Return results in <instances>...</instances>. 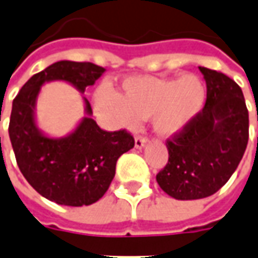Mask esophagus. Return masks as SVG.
I'll return each mask as SVG.
<instances>
[{
    "instance_id": "34e87169",
    "label": "esophagus",
    "mask_w": 258,
    "mask_h": 258,
    "mask_svg": "<svg viewBox=\"0 0 258 258\" xmlns=\"http://www.w3.org/2000/svg\"><path fill=\"white\" fill-rule=\"evenodd\" d=\"M146 144H148L146 138H144V137H135V148L137 149H142Z\"/></svg>"
}]
</instances>
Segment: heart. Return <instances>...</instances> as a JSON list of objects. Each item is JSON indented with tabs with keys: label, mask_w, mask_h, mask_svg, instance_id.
I'll return each instance as SVG.
<instances>
[{
	"label": "heart",
	"mask_w": 258,
	"mask_h": 258,
	"mask_svg": "<svg viewBox=\"0 0 258 258\" xmlns=\"http://www.w3.org/2000/svg\"><path fill=\"white\" fill-rule=\"evenodd\" d=\"M121 95L102 87L94 101L98 112L120 128H135L141 118L152 117L160 137L182 133L205 107L207 90L196 74L181 77L131 76L121 84Z\"/></svg>",
	"instance_id": "b5f03b06"
}]
</instances>
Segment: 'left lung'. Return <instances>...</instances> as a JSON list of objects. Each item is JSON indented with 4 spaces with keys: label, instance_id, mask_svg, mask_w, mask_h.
<instances>
[{
    "label": "left lung",
    "instance_id": "left-lung-1",
    "mask_svg": "<svg viewBox=\"0 0 258 258\" xmlns=\"http://www.w3.org/2000/svg\"><path fill=\"white\" fill-rule=\"evenodd\" d=\"M199 70L207 87L205 109L167 141L168 163L156 175L159 186L178 200L216 194L235 173L249 141V112L240 87L216 70Z\"/></svg>",
    "mask_w": 258,
    "mask_h": 258
}]
</instances>
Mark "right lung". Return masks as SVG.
I'll return each instance as SVG.
<instances>
[{"label": "right lung", "mask_w": 258, "mask_h": 258, "mask_svg": "<svg viewBox=\"0 0 258 258\" xmlns=\"http://www.w3.org/2000/svg\"><path fill=\"white\" fill-rule=\"evenodd\" d=\"M105 69L90 62L59 60L26 83L12 103L9 138L15 157L27 182L45 199L58 205L88 206L105 195L116 173V163L134 148V138L120 130L99 128L90 102L83 96L85 116L64 137L45 134L37 124V98L41 87L64 81L84 94Z\"/></svg>", "instance_id": "1"}]
</instances>
